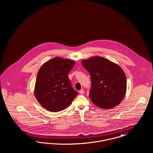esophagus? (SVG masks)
<instances>
[{
  "instance_id": "esophagus-1",
  "label": "esophagus",
  "mask_w": 153,
  "mask_h": 153,
  "mask_svg": "<svg viewBox=\"0 0 153 153\" xmlns=\"http://www.w3.org/2000/svg\"><path fill=\"white\" fill-rule=\"evenodd\" d=\"M80 92V94H81V95H83V94H84V90L82 89H81V90H80V92Z\"/></svg>"
}]
</instances>
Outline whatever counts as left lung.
Wrapping results in <instances>:
<instances>
[{"mask_svg": "<svg viewBox=\"0 0 153 153\" xmlns=\"http://www.w3.org/2000/svg\"><path fill=\"white\" fill-rule=\"evenodd\" d=\"M82 64L91 76L89 97L93 103L103 109L112 108L119 104L127 88L126 77L122 69L100 57L83 60Z\"/></svg>", "mask_w": 153, "mask_h": 153, "instance_id": "1", "label": "left lung"}]
</instances>
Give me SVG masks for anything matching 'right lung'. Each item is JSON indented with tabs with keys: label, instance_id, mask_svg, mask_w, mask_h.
<instances>
[{
	"label": "right lung",
	"instance_id": "obj_1",
	"mask_svg": "<svg viewBox=\"0 0 153 153\" xmlns=\"http://www.w3.org/2000/svg\"><path fill=\"white\" fill-rule=\"evenodd\" d=\"M74 64L71 59L56 57L41 66L36 76L34 94L44 108L51 112L61 111L78 95L68 77Z\"/></svg>",
	"mask_w": 153,
	"mask_h": 153
}]
</instances>
